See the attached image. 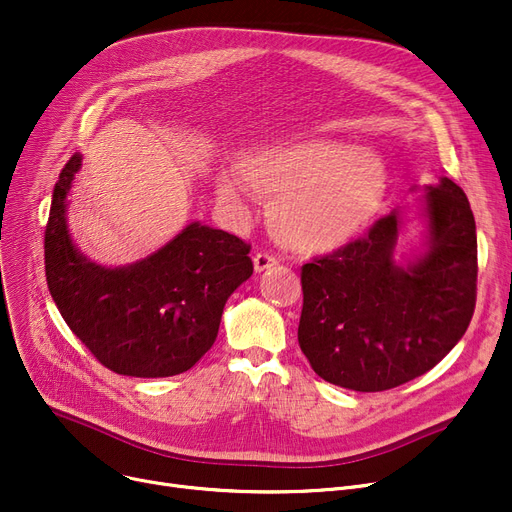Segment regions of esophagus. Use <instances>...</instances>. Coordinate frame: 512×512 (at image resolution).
Instances as JSON below:
<instances>
[{
	"mask_svg": "<svg viewBox=\"0 0 512 512\" xmlns=\"http://www.w3.org/2000/svg\"><path fill=\"white\" fill-rule=\"evenodd\" d=\"M253 265H255V272L261 274V272H267V270H272V267H276L278 259L270 253H257L253 257Z\"/></svg>",
	"mask_w": 512,
	"mask_h": 512,
	"instance_id": "obj_1",
	"label": "esophagus"
}]
</instances>
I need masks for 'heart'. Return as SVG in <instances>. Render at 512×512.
Returning <instances> with one entry per match:
<instances>
[{
	"mask_svg": "<svg viewBox=\"0 0 512 512\" xmlns=\"http://www.w3.org/2000/svg\"><path fill=\"white\" fill-rule=\"evenodd\" d=\"M240 170L255 195L272 203L278 238L303 253L351 245L378 215L388 191V168L378 153L321 139L255 149ZM218 197L240 218L249 213L245 188L232 174H220Z\"/></svg>",
	"mask_w": 512,
	"mask_h": 512,
	"instance_id": "obj_1",
	"label": "heart"
}]
</instances>
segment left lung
<instances>
[{"mask_svg": "<svg viewBox=\"0 0 512 512\" xmlns=\"http://www.w3.org/2000/svg\"><path fill=\"white\" fill-rule=\"evenodd\" d=\"M425 251L396 263L405 211L301 270L299 344L326 382L382 392L436 367L475 309L477 234L467 195L450 178L425 186Z\"/></svg>", "mask_w": 512, "mask_h": 512, "instance_id": "left-lung-1", "label": "left lung"}]
</instances>
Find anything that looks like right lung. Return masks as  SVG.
<instances>
[{
    "mask_svg": "<svg viewBox=\"0 0 512 512\" xmlns=\"http://www.w3.org/2000/svg\"><path fill=\"white\" fill-rule=\"evenodd\" d=\"M83 155L74 153L51 195L45 228L47 286L68 328L120 375L170 378L191 369L218 338L230 294L253 274L238 236L191 222L145 259L105 267L72 242L68 195Z\"/></svg>",
    "mask_w": 512,
    "mask_h": 512,
    "instance_id": "right-lung-1",
    "label": "right lung"
}]
</instances>
